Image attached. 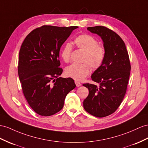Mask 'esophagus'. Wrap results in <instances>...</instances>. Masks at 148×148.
I'll list each match as a JSON object with an SVG mask.
<instances>
[{"label": "esophagus", "instance_id": "1", "mask_svg": "<svg viewBox=\"0 0 148 148\" xmlns=\"http://www.w3.org/2000/svg\"><path fill=\"white\" fill-rule=\"evenodd\" d=\"M75 85H76L77 87H79V86H81V83L78 82V81H75Z\"/></svg>", "mask_w": 148, "mask_h": 148}]
</instances>
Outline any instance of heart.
<instances>
[{
	"label": "heart",
	"mask_w": 148,
	"mask_h": 148,
	"mask_svg": "<svg viewBox=\"0 0 148 148\" xmlns=\"http://www.w3.org/2000/svg\"><path fill=\"white\" fill-rule=\"evenodd\" d=\"M74 43L78 49L84 52L82 62L86 63L71 64L66 68L65 73L67 77L81 81L90 74V65L92 69H96L102 65L105 58V49L99 45L95 37L86 34L77 36L74 39ZM72 49L71 44L64 45L61 52V58L64 62L69 61Z\"/></svg>",
	"instance_id": "heart-1"
}]
</instances>
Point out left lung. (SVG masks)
I'll list each match as a JSON object with an SVG mask.
<instances>
[{"label": "left lung", "instance_id": "1", "mask_svg": "<svg viewBox=\"0 0 148 148\" xmlns=\"http://www.w3.org/2000/svg\"><path fill=\"white\" fill-rule=\"evenodd\" d=\"M87 29L103 40L105 58L91 75L92 80L99 86L82 85L89 89L83 106L91 115L103 117L114 112L124 99L130 75V58L124 41L112 30L104 26Z\"/></svg>", "mask_w": 148, "mask_h": 148}]
</instances>
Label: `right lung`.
Segmentation results:
<instances>
[{"label":"right lung","instance_id":"obj_1","mask_svg":"<svg viewBox=\"0 0 148 148\" xmlns=\"http://www.w3.org/2000/svg\"><path fill=\"white\" fill-rule=\"evenodd\" d=\"M77 26L43 25L30 32L19 51L18 74L22 91L37 114L49 116L61 110L67 94L75 88L71 77H59V51Z\"/></svg>","mask_w":148,"mask_h":148}]
</instances>
